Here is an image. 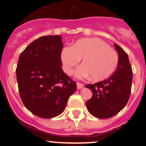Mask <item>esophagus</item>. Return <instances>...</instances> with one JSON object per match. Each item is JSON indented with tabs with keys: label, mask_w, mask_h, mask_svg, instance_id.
Masks as SVG:
<instances>
[{
	"label": "esophagus",
	"mask_w": 146,
	"mask_h": 146,
	"mask_svg": "<svg viewBox=\"0 0 146 146\" xmlns=\"http://www.w3.org/2000/svg\"><path fill=\"white\" fill-rule=\"evenodd\" d=\"M84 87V85L82 83H80V82H77V89H81Z\"/></svg>",
	"instance_id": "1"
}]
</instances>
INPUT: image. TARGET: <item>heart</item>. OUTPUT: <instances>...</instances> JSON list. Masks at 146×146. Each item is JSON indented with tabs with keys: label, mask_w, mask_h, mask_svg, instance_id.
Masks as SVG:
<instances>
[{
	"label": "heart",
	"mask_w": 146,
	"mask_h": 146,
	"mask_svg": "<svg viewBox=\"0 0 146 146\" xmlns=\"http://www.w3.org/2000/svg\"><path fill=\"white\" fill-rule=\"evenodd\" d=\"M81 58L83 64L76 70V77L83 78L91 75L94 80H102L109 77L118 64V52L106 42L96 38H82L72 47L63 49L61 60L64 72L71 75Z\"/></svg>",
	"instance_id": "heart-1"
}]
</instances>
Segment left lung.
I'll use <instances>...</instances> for the list:
<instances>
[{
  "label": "left lung",
  "instance_id": "1",
  "mask_svg": "<svg viewBox=\"0 0 146 146\" xmlns=\"http://www.w3.org/2000/svg\"><path fill=\"white\" fill-rule=\"evenodd\" d=\"M118 64L111 77L102 82L86 85L92 91L91 99L86 102L88 110L98 118H109L118 114L127 104L131 94L132 69L128 55L118 44Z\"/></svg>",
  "mask_w": 146,
  "mask_h": 146
}]
</instances>
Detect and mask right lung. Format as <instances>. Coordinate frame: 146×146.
Here are the masks:
<instances>
[{
  "instance_id": "1",
  "label": "right lung",
  "mask_w": 146,
  "mask_h": 146,
  "mask_svg": "<svg viewBox=\"0 0 146 146\" xmlns=\"http://www.w3.org/2000/svg\"><path fill=\"white\" fill-rule=\"evenodd\" d=\"M64 44L58 35L42 36L20 54L16 74L20 98L36 116L52 118L65 110L77 84L62 70Z\"/></svg>"
}]
</instances>
